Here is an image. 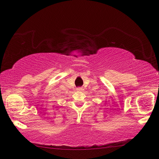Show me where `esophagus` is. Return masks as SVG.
Wrapping results in <instances>:
<instances>
[{"mask_svg":"<svg viewBox=\"0 0 159 159\" xmlns=\"http://www.w3.org/2000/svg\"><path fill=\"white\" fill-rule=\"evenodd\" d=\"M76 90H77L78 91H81V90H83V88H78Z\"/></svg>","mask_w":159,"mask_h":159,"instance_id":"obj_1","label":"esophagus"}]
</instances>
